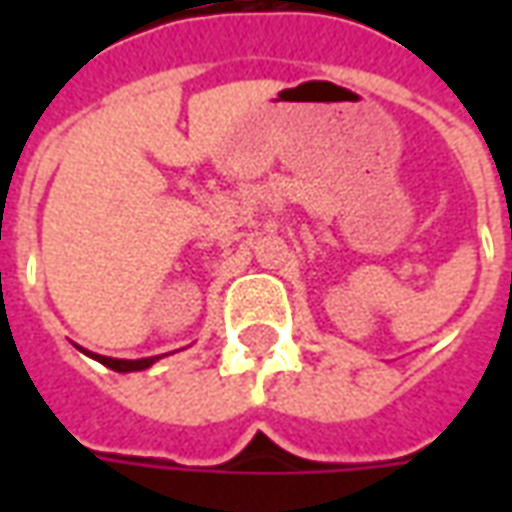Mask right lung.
<instances>
[{
	"instance_id": "add662e5",
	"label": "right lung",
	"mask_w": 512,
	"mask_h": 512,
	"mask_svg": "<svg viewBox=\"0 0 512 512\" xmlns=\"http://www.w3.org/2000/svg\"><path fill=\"white\" fill-rule=\"evenodd\" d=\"M84 351V348H82ZM87 356H93L98 359L101 365H106L109 370H115V373H136V370H145L156 362L158 356H147V359H112V356H98V354H90V351H84Z\"/></svg>"
}]
</instances>
